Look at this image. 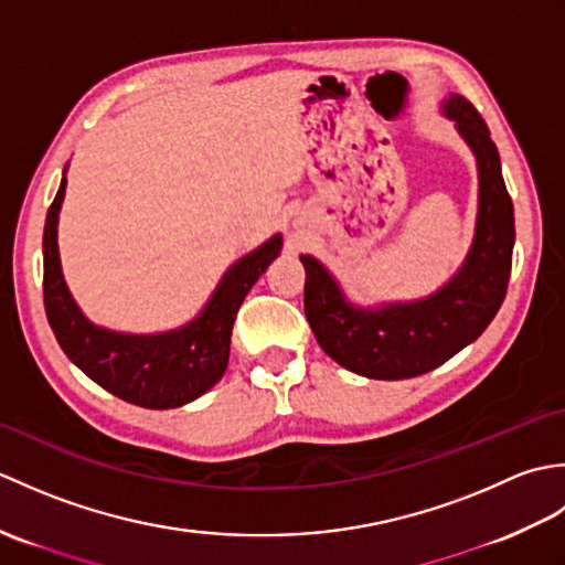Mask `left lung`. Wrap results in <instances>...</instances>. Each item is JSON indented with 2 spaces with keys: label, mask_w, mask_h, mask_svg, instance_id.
Returning a JSON list of instances; mask_svg holds the SVG:
<instances>
[{
  "label": "left lung",
  "mask_w": 565,
  "mask_h": 565,
  "mask_svg": "<svg viewBox=\"0 0 565 565\" xmlns=\"http://www.w3.org/2000/svg\"><path fill=\"white\" fill-rule=\"evenodd\" d=\"M441 114L471 148L478 170L476 231L451 279L415 301L359 306L347 298L326 264L301 255L310 330L322 352L359 376L398 381L427 374L481 338L505 301L514 209L498 148L481 114L461 94H449L441 102Z\"/></svg>",
  "instance_id": "8db88e82"
}]
</instances>
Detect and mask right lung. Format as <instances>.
<instances>
[{
  "label": "right lung",
  "instance_id": "1",
  "mask_svg": "<svg viewBox=\"0 0 565 565\" xmlns=\"http://www.w3.org/2000/svg\"><path fill=\"white\" fill-rule=\"evenodd\" d=\"M65 172L43 231V301L57 344L72 364L126 403L170 411L196 401L225 374L235 316L255 281L279 257L281 233L233 262L206 306L184 326L150 334L109 330L82 313L63 276L57 221L67 186Z\"/></svg>",
  "mask_w": 565,
  "mask_h": 565
}]
</instances>
